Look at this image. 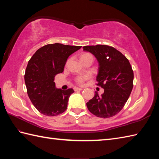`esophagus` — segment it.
I'll return each mask as SVG.
<instances>
[{
	"label": "esophagus",
	"instance_id": "34e87169",
	"mask_svg": "<svg viewBox=\"0 0 159 159\" xmlns=\"http://www.w3.org/2000/svg\"><path fill=\"white\" fill-rule=\"evenodd\" d=\"M82 89H83L82 88H79V87H74V90L75 91V92H77V91H80Z\"/></svg>",
	"mask_w": 159,
	"mask_h": 159
}]
</instances>
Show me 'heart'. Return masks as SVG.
<instances>
[{
  "mask_svg": "<svg viewBox=\"0 0 159 159\" xmlns=\"http://www.w3.org/2000/svg\"><path fill=\"white\" fill-rule=\"evenodd\" d=\"M89 57H92V58H93V57H92V55H91V54L85 52V53H83L82 55H80V61H83V60L85 59L89 58ZM89 78H90L89 74H85V75H80V76H77L76 78V82L78 84H79V85H83V84L84 83V82H85L86 80L89 79Z\"/></svg>",
  "mask_w": 159,
  "mask_h": 159,
  "instance_id": "heart-1",
  "label": "heart"
}]
</instances>
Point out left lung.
I'll list each match as a JSON object with an SVG mask.
<instances>
[{
  "instance_id": "left-lung-1",
  "label": "left lung",
  "mask_w": 159,
  "mask_h": 159,
  "mask_svg": "<svg viewBox=\"0 0 159 159\" xmlns=\"http://www.w3.org/2000/svg\"><path fill=\"white\" fill-rule=\"evenodd\" d=\"M84 51L95 56L99 63L96 77L98 86L104 89L87 102V109L94 116L109 118L123 109L133 87L134 74L129 61L122 53L107 45L86 46Z\"/></svg>"
}]
</instances>
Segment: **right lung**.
<instances>
[{"instance_id":"right-lung-1","label":"right lung","mask_w":159,"mask_h":159,"mask_svg":"<svg viewBox=\"0 0 159 159\" xmlns=\"http://www.w3.org/2000/svg\"><path fill=\"white\" fill-rule=\"evenodd\" d=\"M80 48L59 43L47 44L37 50L29 61L25 74L28 96L44 116H56L66 110L74 90L57 89L54 80L57 74L63 72L69 56Z\"/></svg>"}]
</instances>
